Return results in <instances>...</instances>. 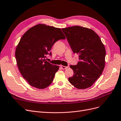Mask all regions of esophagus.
Listing matches in <instances>:
<instances>
[{"mask_svg":"<svg viewBox=\"0 0 121 121\" xmlns=\"http://www.w3.org/2000/svg\"><path fill=\"white\" fill-rule=\"evenodd\" d=\"M61 68L62 69L65 70V69H67V68H68V66H63V65H61Z\"/></svg>","mask_w":121,"mask_h":121,"instance_id":"1","label":"esophagus"}]
</instances>
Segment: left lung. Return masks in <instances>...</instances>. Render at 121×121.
Returning <instances> with one entry per match:
<instances>
[{
	"mask_svg": "<svg viewBox=\"0 0 121 121\" xmlns=\"http://www.w3.org/2000/svg\"><path fill=\"white\" fill-rule=\"evenodd\" d=\"M74 53L79 55L77 65H70L74 71L69 82L75 88L91 87L99 78L105 65V48L93 30L80 26L62 28Z\"/></svg>",
	"mask_w": 121,
	"mask_h": 121,
	"instance_id": "obj_1",
	"label": "left lung"
}]
</instances>
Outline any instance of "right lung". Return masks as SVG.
I'll use <instances>...</instances> for the list:
<instances>
[{"instance_id":"add662e5","label":"right lung","mask_w":121,"mask_h":121,"mask_svg":"<svg viewBox=\"0 0 121 121\" xmlns=\"http://www.w3.org/2000/svg\"><path fill=\"white\" fill-rule=\"evenodd\" d=\"M60 28L39 24L30 28L17 45L15 58L19 72L31 86L43 89L52 83L59 68L47 61L46 55L58 40L65 39Z\"/></svg>"}]
</instances>
